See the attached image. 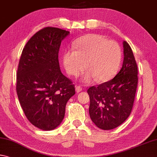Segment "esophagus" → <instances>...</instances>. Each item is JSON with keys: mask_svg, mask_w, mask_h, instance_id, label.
<instances>
[{"mask_svg": "<svg viewBox=\"0 0 157 157\" xmlns=\"http://www.w3.org/2000/svg\"><path fill=\"white\" fill-rule=\"evenodd\" d=\"M75 91L77 93H79V92H80L82 91V87L80 86H75Z\"/></svg>", "mask_w": 157, "mask_h": 157, "instance_id": "34e87169", "label": "esophagus"}]
</instances>
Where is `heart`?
Here are the masks:
<instances>
[{
    "instance_id": "heart-1",
    "label": "heart",
    "mask_w": 157,
    "mask_h": 157,
    "mask_svg": "<svg viewBox=\"0 0 157 157\" xmlns=\"http://www.w3.org/2000/svg\"><path fill=\"white\" fill-rule=\"evenodd\" d=\"M73 49L63 53V63L72 76H82L85 82L94 79L99 82L110 80L117 73L121 61V49L116 41L100 34H88L74 42Z\"/></svg>"
}]
</instances>
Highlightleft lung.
Returning <instances> with one entry per match:
<instances>
[{
    "label": "left lung",
    "mask_w": 157,
    "mask_h": 157,
    "mask_svg": "<svg viewBox=\"0 0 157 157\" xmlns=\"http://www.w3.org/2000/svg\"><path fill=\"white\" fill-rule=\"evenodd\" d=\"M124 61L119 73L111 80L89 87V115L97 127L110 130L126 121L132 110L138 86V66L133 53L123 43Z\"/></svg>",
    "instance_id": "1"
}]
</instances>
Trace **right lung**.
Wrapping results in <instances>:
<instances>
[{
	"mask_svg": "<svg viewBox=\"0 0 157 157\" xmlns=\"http://www.w3.org/2000/svg\"><path fill=\"white\" fill-rule=\"evenodd\" d=\"M69 33L55 27L40 29L27 42L19 59L16 82L19 103L27 119L43 131L61 123L67 102L75 94L59 62L61 43Z\"/></svg>",
	"mask_w": 157,
	"mask_h": 157,
	"instance_id": "right-lung-1",
	"label": "right lung"
}]
</instances>
